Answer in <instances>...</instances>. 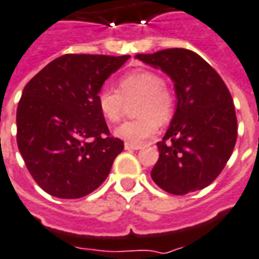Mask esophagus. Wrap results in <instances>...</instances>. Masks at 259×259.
<instances>
[{
	"label": "esophagus",
	"mask_w": 259,
	"mask_h": 259,
	"mask_svg": "<svg viewBox=\"0 0 259 259\" xmlns=\"http://www.w3.org/2000/svg\"><path fill=\"white\" fill-rule=\"evenodd\" d=\"M125 149H128V151H131V149H141L142 148V145H135V144H130V142H125Z\"/></svg>",
	"instance_id": "34e87169"
}]
</instances>
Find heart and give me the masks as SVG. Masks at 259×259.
<instances>
[{
  "mask_svg": "<svg viewBox=\"0 0 259 259\" xmlns=\"http://www.w3.org/2000/svg\"><path fill=\"white\" fill-rule=\"evenodd\" d=\"M97 107L103 118L118 122L126 104L135 103L138 118L126 121L115 128L119 140L142 144L156 134L159 124H167L174 117L176 96L165 84L163 77L151 70H137L124 74L117 83V92L103 89L97 94Z\"/></svg>",
  "mask_w": 259,
  "mask_h": 259,
  "instance_id": "obj_1",
  "label": "heart"
}]
</instances>
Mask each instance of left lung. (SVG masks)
I'll list each match as a JSON object with an SVG mask.
<instances>
[{"label": "left lung", "mask_w": 259, "mask_h": 259, "mask_svg": "<svg viewBox=\"0 0 259 259\" xmlns=\"http://www.w3.org/2000/svg\"><path fill=\"white\" fill-rule=\"evenodd\" d=\"M174 80L178 106L151 178L170 194L208 186L230 159L237 141V117L227 85L197 53L174 48L137 55Z\"/></svg>", "instance_id": "8db88e82"}]
</instances>
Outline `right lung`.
<instances>
[{"instance_id":"add662e5","label":"right lung","mask_w":259,"mask_h":259,"mask_svg":"<svg viewBox=\"0 0 259 259\" xmlns=\"http://www.w3.org/2000/svg\"><path fill=\"white\" fill-rule=\"evenodd\" d=\"M128 59L69 53L25 85L17 110L18 149L46 193L78 199L107 179L124 142L110 135L96 99Z\"/></svg>"}]
</instances>
